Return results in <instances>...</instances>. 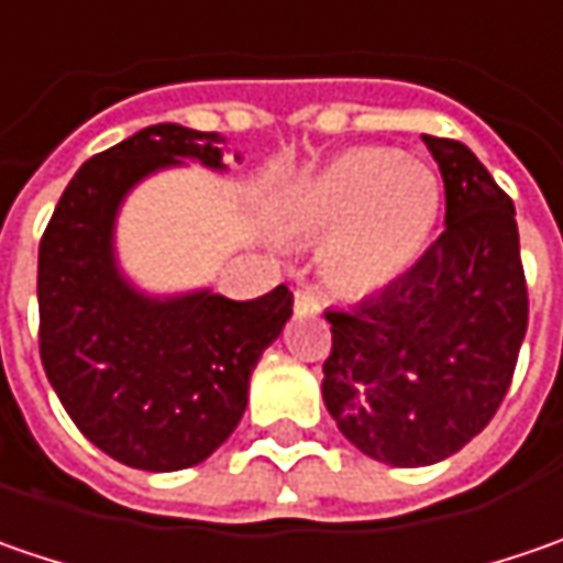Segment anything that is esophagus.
Returning <instances> with one entry per match:
<instances>
[{"label":"esophagus","mask_w":563,"mask_h":563,"mask_svg":"<svg viewBox=\"0 0 563 563\" xmlns=\"http://www.w3.org/2000/svg\"><path fill=\"white\" fill-rule=\"evenodd\" d=\"M321 302L311 289H296V311H318Z\"/></svg>","instance_id":"34e87169"}]
</instances>
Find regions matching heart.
Segmentation results:
<instances>
[{"label": "heart", "mask_w": 563, "mask_h": 563, "mask_svg": "<svg viewBox=\"0 0 563 563\" xmlns=\"http://www.w3.org/2000/svg\"><path fill=\"white\" fill-rule=\"evenodd\" d=\"M438 220V183L394 151H350L296 188L286 227L328 239V271L350 289H380L422 255Z\"/></svg>", "instance_id": "heart-1"}]
</instances>
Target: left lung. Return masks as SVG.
I'll use <instances>...</instances> for the list:
<instances>
[{"instance_id": "8db88e82", "label": "left lung", "mask_w": 563, "mask_h": 563, "mask_svg": "<svg viewBox=\"0 0 563 563\" xmlns=\"http://www.w3.org/2000/svg\"><path fill=\"white\" fill-rule=\"evenodd\" d=\"M426 137L444 179L448 230L400 280L328 308L324 406L355 448L428 466L498 412L529 324L514 201L453 137Z\"/></svg>"}]
</instances>
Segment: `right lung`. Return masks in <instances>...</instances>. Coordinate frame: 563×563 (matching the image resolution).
I'll list each match as a JSON object with an SVG mask.
<instances>
[{
    "label": "right lung",
    "instance_id": "1",
    "mask_svg": "<svg viewBox=\"0 0 563 563\" xmlns=\"http://www.w3.org/2000/svg\"><path fill=\"white\" fill-rule=\"evenodd\" d=\"M223 154L220 132L151 125L87 159L40 239L43 372L90 444L147 473L188 470L233 434L252 368L292 314L283 283L252 302H154L112 264V217L137 179L183 157L217 169Z\"/></svg>",
    "mask_w": 563,
    "mask_h": 563
}]
</instances>
